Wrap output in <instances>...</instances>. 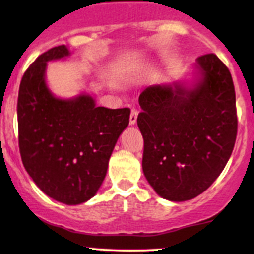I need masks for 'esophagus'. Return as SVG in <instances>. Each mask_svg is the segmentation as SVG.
<instances>
[{
	"label": "esophagus",
	"mask_w": 254,
	"mask_h": 254,
	"mask_svg": "<svg viewBox=\"0 0 254 254\" xmlns=\"http://www.w3.org/2000/svg\"><path fill=\"white\" fill-rule=\"evenodd\" d=\"M137 116L138 112L136 110H131V114H130V125H135L136 122H137Z\"/></svg>",
	"instance_id": "obj_1"
}]
</instances>
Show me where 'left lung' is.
I'll use <instances>...</instances> for the list:
<instances>
[{
	"label": "left lung",
	"mask_w": 254,
	"mask_h": 254,
	"mask_svg": "<svg viewBox=\"0 0 254 254\" xmlns=\"http://www.w3.org/2000/svg\"><path fill=\"white\" fill-rule=\"evenodd\" d=\"M138 102L142 169L155 193L175 202L204 193L227 165L238 132L227 66L217 55H202L190 78L149 85Z\"/></svg>",
	"instance_id": "8db88e82"
}]
</instances>
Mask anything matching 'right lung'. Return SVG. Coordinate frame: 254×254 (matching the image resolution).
Segmentation results:
<instances>
[{"instance_id": "right-lung-1", "label": "right lung", "mask_w": 254, "mask_h": 254, "mask_svg": "<svg viewBox=\"0 0 254 254\" xmlns=\"http://www.w3.org/2000/svg\"><path fill=\"white\" fill-rule=\"evenodd\" d=\"M71 55L66 46L40 55L19 88V149L35 185L66 205L88 201L101 187L130 110L97 107L90 94L54 95L47 83L48 63Z\"/></svg>"}]
</instances>
